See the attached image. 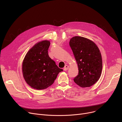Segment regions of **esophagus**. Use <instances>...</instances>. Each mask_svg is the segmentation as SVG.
I'll list each match as a JSON object with an SVG mask.
<instances>
[{
	"label": "esophagus",
	"mask_w": 122,
	"mask_h": 122,
	"mask_svg": "<svg viewBox=\"0 0 122 122\" xmlns=\"http://www.w3.org/2000/svg\"><path fill=\"white\" fill-rule=\"evenodd\" d=\"M69 68V66L68 65H66L63 68V70H64V71H67V70Z\"/></svg>",
	"instance_id": "obj_1"
}]
</instances>
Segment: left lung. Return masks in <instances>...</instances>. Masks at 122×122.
I'll use <instances>...</instances> for the list:
<instances>
[{
	"label": "left lung",
	"mask_w": 122,
	"mask_h": 122,
	"mask_svg": "<svg viewBox=\"0 0 122 122\" xmlns=\"http://www.w3.org/2000/svg\"><path fill=\"white\" fill-rule=\"evenodd\" d=\"M69 44L79 68L78 75L74 81L82 87L91 86L99 79L102 69L98 47L92 41L78 36L72 37Z\"/></svg>",
	"instance_id": "1"
}]
</instances>
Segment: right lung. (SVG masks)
Wrapping results in <instances>:
<instances>
[{
	"label": "right lung",
	"mask_w": 122,
	"mask_h": 122,
	"mask_svg": "<svg viewBox=\"0 0 122 122\" xmlns=\"http://www.w3.org/2000/svg\"><path fill=\"white\" fill-rule=\"evenodd\" d=\"M50 44L48 41L36 44L27 52L23 62L22 72L25 81L37 90L52 85L58 74L63 71L48 55Z\"/></svg>",
	"instance_id": "add662e5"
}]
</instances>
